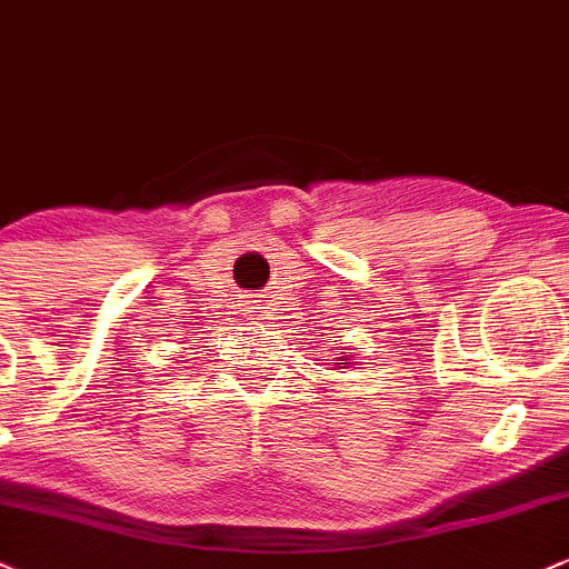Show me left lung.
Returning a JSON list of instances; mask_svg holds the SVG:
<instances>
[{"mask_svg":"<svg viewBox=\"0 0 569 569\" xmlns=\"http://www.w3.org/2000/svg\"><path fill=\"white\" fill-rule=\"evenodd\" d=\"M340 361H342V359H340ZM342 365H346V361H342Z\"/></svg>","mask_w":569,"mask_h":569,"instance_id":"obj_1","label":"left lung"}]
</instances>
